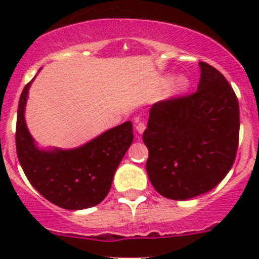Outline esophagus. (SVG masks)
Segmentation results:
<instances>
[{
    "label": "esophagus",
    "mask_w": 259,
    "mask_h": 259,
    "mask_svg": "<svg viewBox=\"0 0 259 259\" xmlns=\"http://www.w3.org/2000/svg\"><path fill=\"white\" fill-rule=\"evenodd\" d=\"M145 126V122L142 121V120H140V121H137V124H135V129H137V132L139 133V134H142V133L144 132Z\"/></svg>",
    "instance_id": "obj_1"
}]
</instances>
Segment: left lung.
I'll use <instances>...</instances> for the list:
<instances>
[{
	"instance_id": "obj_1",
	"label": "left lung",
	"mask_w": 259,
	"mask_h": 259,
	"mask_svg": "<svg viewBox=\"0 0 259 259\" xmlns=\"http://www.w3.org/2000/svg\"><path fill=\"white\" fill-rule=\"evenodd\" d=\"M198 90L154 104L143 134L146 173L156 192L187 200L219 184L236 160L239 104L226 77L199 62Z\"/></svg>"
}]
</instances>
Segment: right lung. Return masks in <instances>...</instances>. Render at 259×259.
Listing matches in <instances>:
<instances>
[{"mask_svg": "<svg viewBox=\"0 0 259 259\" xmlns=\"http://www.w3.org/2000/svg\"><path fill=\"white\" fill-rule=\"evenodd\" d=\"M31 82L23 88L17 110L16 150L23 173L32 187L57 207L79 210L99 204L108 195L115 170L132 145L133 124L124 122L72 150H40L25 122Z\"/></svg>", "mask_w": 259, "mask_h": 259, "instance_id": "add662e5", "label": "right lung"}]
</instances>
